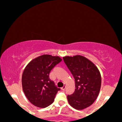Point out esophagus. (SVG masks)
Segmentation results:
<instances>
[{"mask_svg":"<svg viewBox=\"0 0 122 122\" xmlns=\"http://www.w3.org/2000/svg\"><path fill=\"white\" fill-rule=\"evenodd\" d=\"M66 86H64L63 87H61V90H65V89H66Z\"/></svg>","mask_w":122,"mask_h":122,"instance_id":"esophagus-1","label":"esophagus"}]
</instances>
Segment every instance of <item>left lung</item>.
Returning a JSON list of instances; mask_svg holds the SVG:
<instances>
[{
    "instance_id": "obj_1",
    "label": "left lung",
    "mask_w": 122,
    "mask_h": 122,
    "mask_svg": "<svg viewBox=\"0 0 122 122\" xmlns=\"http://www.w3.org/2000/svg\"><path fill=\"white\" fill-rule=\"evenodd\" d=\"M63 59L75 80V91L67 95L69 104L78 110L90 107L97 98L101 86L98 68L82 56H66Z\"/></svg>"
}]
</instances>
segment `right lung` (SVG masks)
I'll return each mask as SVG.
<instances>
[{
  "label": "right lung",
  "instance_id": "obj_1",
  "mask_svg": "<svg viewBox=\"0 0 122 122\" xmlns=\"http://www.w3.org/2000/svg\"><path fill=\"white\" fill-rule=\"evenodd\" d=\"M61 59L58 56L44 55L30 61L22 76L23 91L29 101L39 108H46L54 101L57 88L49 78V73Z\"/></svg>",
  "mask_w": 122,
  "mask_h": 122
}]
</instances>
